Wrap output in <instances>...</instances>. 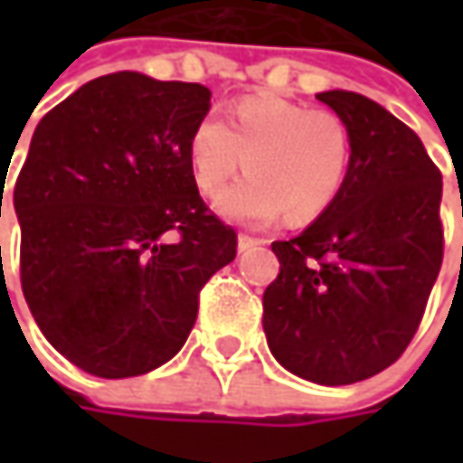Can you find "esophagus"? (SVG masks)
<instances>
[{"label": "esophagus", "instance_id": "esophagus-1", "mask_svg": "<svg viewBox=\"0 0 463 463\" xmlns=\"http://www.w3.org/2000/svg\"><path fill=\"white\" fill-rule=\"evenodd\" d=\"M258 244H260L258 237H250V234H240V240H237L240 252H247V250H252V247H258Z\"/></svg>", "mask_w": 463, "mask_h": 463}]
</instances>
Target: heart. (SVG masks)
Masks as SVG:
<instances>
[{
  "mask_svg": "<svg viewBox=\"0 0 463 463\" xmlns=\"http://www.w3.org/2000/svg\"><path fill=\"white\" fill-rule=\"evenodd\" d=\"M241 156L250 175L222 195L223 219L268 223L283 213L288 223H309L345 183L350 134L340 116L273 95L240 99L226 126L216 116L195 123L187 162L203 195L222 193Z\"/></svg>",
  "mask_w": 463,
  "mask_h": 463,
  "instance_id": "heart-1",
  "label": "heart"
}]
</instances>
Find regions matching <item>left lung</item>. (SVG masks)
<instances>
[{
	"mask_svg": "<svg viewBox=\"0 0 463 463\" xmlns=\"http://www.w3.org/2000/svg\"><path fill=\"white\" fill-rule=\"evenodd\" d=\"M317 99L347 126L350 167L317 222L273 241L280 273L262 294V329L283 368L343 386L389 368L418 332L443 262V180L379 102L345 90Z\"/></svg>",
	"mask_w": 463,
	"mask_h": 463,
	"instance_id": "left-lung-1",
	"label": "left lung"
}]
</instances>
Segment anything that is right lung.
<instances>
[{
  "mask_svg": "<svg viewBox=\"0 0 463 463\" xmlns=\"http://www.w3.org/2000/svg\"><path fill=\"white\" fill-rule=\"evenodd\" d=\"M208 108L203 84L118 71L33 134L12 198L23 294L45 340L92 376H141L177 355L201 288L237 258V232L187 162Z\"/></svg>",
  "mask_w": 463,
  "mask_h": 463,
  "instance_id": "add662e5",
  "label": "right lung"
}]
</instances>
